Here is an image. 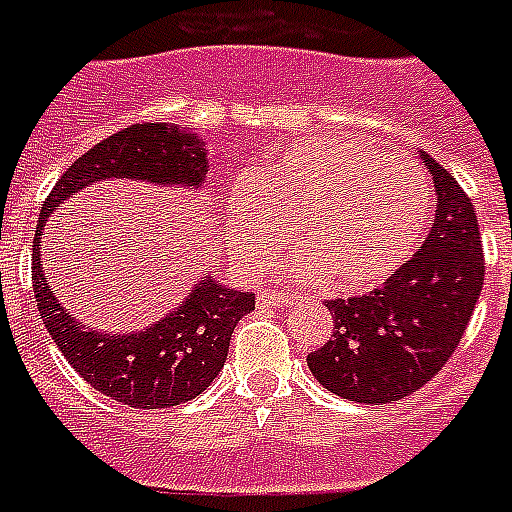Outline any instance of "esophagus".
Instances as JSON below:
<instances>
[{
  "label": "esophagus",
  "instance_id": "1",
  "mask_svg": "<svg viewBox=\"0 0 512 512\" xmlns=\"http://www.w3.org/2000/svg\"><path fill=\"white\" fill-rule=\"evenodd\" d=\"M257 299H260V304H265V307H291V304H296L299 296L289 294V291H260Z\"/></svg>",
  "mask_w": 512,
  "mask_h": 512
}]
</instances>
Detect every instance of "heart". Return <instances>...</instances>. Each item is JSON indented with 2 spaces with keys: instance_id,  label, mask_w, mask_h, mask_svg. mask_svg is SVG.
<instances>
[{
  "instance_id": "heart-1",
  "label": "heart",
  "mask_w": 512,
  "mask_h": 512,
  "mask_svg": "<svg viewBox=\"0 0 512 512\" xmlns=\"http://www.w3.org/2000/svg\"><path fill=\"white\" fill-rule=\"evenodd\" d=\"M427 176L414 158L356 137H309L257 174L236 179L229 231L247 265H268L294 226L302 252L286 270L346 289L377 286L406 263L427 229Z\"/></svg>"
}]
</instances>
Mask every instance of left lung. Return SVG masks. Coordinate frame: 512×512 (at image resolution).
Masks as SVG:
<instances>
[{"label": "left lung", "instance_id": "8db88e82", "mask_svg": "<svg viewBox=\"0 0 512 512\" xmlns=\"http://www.w3.org/2000/svg\"><path fill=\"white\" fill-rule=\"evenodd\" d=\"M437 190L422 249L375 291L330 299L333 336L307 356L330 393L390 403L427 385L458 349L484 283L476 208L448 169L422 153Z\"/></svg>", "mask_w": 512, "mask_h": 512}]
</instances>
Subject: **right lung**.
Returning a JSON list of instances; mask_svg holds the SVG:
<instances>
[{
  "mask_svg": "<svg viewBox=\"0 0 512 512\" xmlns=\"http://www.w3.org/2000/svg\"><path fill=\"white\" fill-rule=\"evenodd\" d=\"M205 148L192 132L163 122L124 127L77 158L46 195L33 236V296L49 336L77 375L98 393L132 409H169L192 401L216 380L236 322L255 309V294L226 289L213 276L195 283L182 307L132 333H98L57 302L41 268L46 218L70 195L103 179H143L156 184L200 187Z\"/></svg>",
  "mask_w": 512,
  "mask_h": 512,
  "instance_id": "obj_1",
  "label": "right lung"
}]
</instances>
